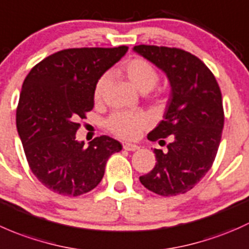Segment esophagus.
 I'll return each instance as SVG.
<instances>
[{
	"label": "esophagus",
	"mask_w": 249,
	"mask_h": 249,
	"mask_svg": "<svg viewBox=\"0 0 249 249\" xmlns=\"http://www.w3.org/2000/svg\"><path fill=\"white\" fill-rule=\"evenodd\" d=\"M122 147H124V150L125 151H135L139 148V146L135 145V143H132V142H124L122 143Z\"/></svg>",
	"instance_id": "obj_1"
}]
</instances>
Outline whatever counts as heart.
<instances>
[{
    "mask_svg": "<svg viewBox=\"0 0 249 249\" xmlns=\"http://www.w3.org/2000/svg\"><path fill=\"white\" fill-rule=\"evenodd\" d=\"M122 71L132 83V85L142 92H148L158 84L160 75L155 66L140 57L130 58L122 66ZM109 84V75L104 74L94 86V99L99 101L103 97ZM147 122L140 114H130L125 111L114 112L107 119V127L112 134L122 139H135L140 135Z\"/></svg>",
    "mask_w": 249,
    "mask_h": 249,
    "instance_id": "heart-1",
    "label": "heart"
}]
</instances>
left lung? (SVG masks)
<instances>
[{
    "mask_svg": "<svg viewBox=\"0 0 249 249\" xmlns=\"http://www.w3.org/2000/svg\"><path fill=\"white\" fill-rule=\"evenodd\" d=\"M133 50L162 69L171 96L164 120L147 135L168 150L155 148V168L140 176L143 187L158 196L187 193L211 169L218 151L223 125L222 93L212 71L188 51L178 48L137 45Z\"/></svg>",
    "mask_w": 249,
    "mask_h": 249,
    "instance_id": "left-lung-1",
    "label": "left lung"
}]
</instances>
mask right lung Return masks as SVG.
Instances as JSON below:
<instances>
[{
	"mask_svg": "<svg viewBox=\"0 0 249 249\" xmlns=\"http://www.w3.org/2000/svg\"><path fill=\"white\" fill-rule=\"evenodd\" d=\"M117 48H74L57 51L35 66L22 84L17 128L36 178L55 193L78 196L102 181L117 140L102 135L84 147L75 139L86 112L94 106L98 79L127 53Z\"/></svg>",
	"mask_w": 249,
	"mask_h": 249,
	"instance_id": "obj_1",
	"label": "right lung"
}]
</instances>
